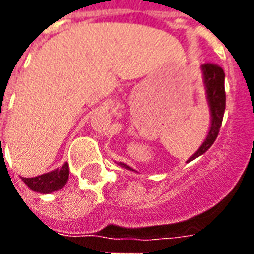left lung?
Masks as SVG:
<instances>
[{
    "instance_id": "1",
    "label": "left lung",
    "mask_w": 254,
    "mask_h": 254,
    "mask_svg": "<svg viewBox=\"0 0 254 254\" xmlns=\"http://www.w3.org/2000/svg\"><path fill=\"white\" fill-rule=\"evenodd\" d=\"M201 70L202 76H204V87H205V92H207V102L209 105V110H211V127H209L207 138L204 140L201 147L197 149L196 154L188 159V162H191L204 152H207L208 149L211 148V145L215 143L219 130H220V125L223 121L224 109H226L223 69L216 64H204L201 66ZM120 165L127 170H133L132 167L124 165V163H120Z\"/></svg>"
}]
</instances>
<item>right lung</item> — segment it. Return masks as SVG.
<instances>
[{"instance_id":"obj_1","label":"right lung","mask_w":254,"mask_h":254,"mask_svg":"<svg viewBox=\"0 0 254 254\" xmlns=\"http://www.w3.org/2000/svg\"><path fill=\"white\" fill-rule=\"evenodd\" d=\"M69 178V166L67 163L57 170L50 171L42 176L34 177V178H24L21 177V180L25 182V185L32 189V190L39 191V193H52L58 189L65 187Z\"/></svg>"}]
</instances>
